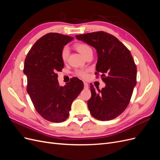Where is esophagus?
<instances>
[{"instance_id": "esophagus-1", "label": "esophagus", "mask_w": 160, "mask_h": 160, "mask_svg": "<svg viewBox=\"0 0 160 160\" xmlns=\"http://www.w3.org/2000/svg\"><path fill=\"white\" fill-rule=\"evenodd\" d=\"M84 87H85V88L88 89V88H89V85H88V83H86V82H84Z\"/></svg>"}]
</instances>
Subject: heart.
<instances>
[{"mask_svg": "<svg viewBox=\"0 0 160 160\" xmlns=\"http://www.w3.org/2000/svg\"><path fill=\"white\" fill-rule=\"evenodd\" d=\"M75 49L79 51L83 57H86L89 53L93 52L92 49L90 46L85 44V43H77L74 45ZM69 54V48L67 46L62 47V49L61 51V60L65 62L67 59ZM89 69H77L75 71V75L77 77H79L81 78L87 79L88 77Z\"/></svg>", "mask_w": 160, "mask_h": 160, "instance_id": "obj_1", "label": "heart"}]
</instances>
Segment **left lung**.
Returning a JSON list of instances; mask_svg holds the SVG:
<instances>
[{
  "instance_id": "8db88e82",
  "label": "left lung",
  "mask_w": 160,
  "mask_h": 160,
  "mask_svg": "<svg viewBox=\"0 0 160 160\" xmlns=\"http://www.w3.org/2000/svg\"><path fill=\"white\" fill-rule=\"evenodd\" d=\"M95 48L98 62L95 75L101 73L105 88L96 91L91 85V97L88 101L93 117L101 121L113 119L127 108L137 83V67L130 51L117 38L104 31L76 35Z\"/></svg>"
}]
</instances>
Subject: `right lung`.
I'll list each match as a JSON object with an SVG mask.
<instances>
[{
  "label": "right lung",
  "instance_id": "1",
  "mask_svg": "<svg viewBox=\"0 0 160 160\" xmlns=\"http://www.w3.org/2000/svg\"><path fill=\"white\" fill-rule=\"evenodd\" d=\"M72 39L59 33H47L36 41L25 60L27 93L38 113L51 122L68 118L72 102L83 89V81L77 77L64 87L57 81V72L64 67L61 51Z\"/></svg>",
  "mask_w": 160,
  "mask_h": 160
}]
</instances>
